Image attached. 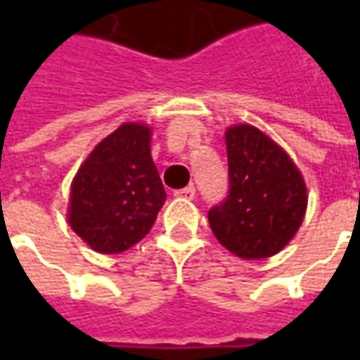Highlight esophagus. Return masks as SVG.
Segmentation results:
<instances>
[{
	"mask_svg": "<svg viewBox=\"0 0 360 360\" xmlns=\"http://www.w3.org/2000/svg\"><path fill=\"white\" fill-rule=\"evenodd\" d=\"M173 195L177 196V198H185V200H193L196 195V188L193 187V185H188V187L185 188H179V191H175Z\"/></svg>",
	"mask_w": 360,
	"mask_h": 360,
	"instance_id": "34e87169",
	"label": "esophagus"
}]
</instances>
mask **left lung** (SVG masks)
<instances>
[{"label":"left lung","mask_w":360,"mask_h":360,"mask_svg":"<svg viewBox=\"0 0 360 360\" xmlns=\"http://www.w3.org/2000/svg\"><path fill=\"white\" fill-rule=\"evenodd\" d=\"M227 196L208 210L216 239L245 260L268 258L291 241L307 210L297 165L262 131L227 129Z\"/></svg>","instance_id":"8db88e82"}]
</instances>
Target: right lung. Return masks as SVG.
<instances>
[{
  "label": "right lung",
  "instance_id": "obj_1",
  "mask_svg": "<svg viewBox=\"0 0 360 360\" xmlns=\"http://www.w3.org/2000/svg\"><path fill=\"white\" fill-rule=\"evenodd\" d=\"M164 202V185L150 156V129L125 123L77 173L69 224L94 250L117 255L148 233Z\"/></svg>",
  "mask_w": 360,
  "mask_h": 360
}]
</instances>
